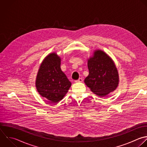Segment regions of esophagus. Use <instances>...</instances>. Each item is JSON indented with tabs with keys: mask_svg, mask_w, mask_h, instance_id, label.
Instances as JSON below:
<instances>
[{
	"mask_svg": "<svg viewBox=\"0 0 147 147\" xmlns=\"http://www.w3.org/2000/svg\"><path fill=\"white\" fill-rule=\"evenodd\" d=\"M83 81V79H82V78H79L78 80H75V82H76V83H78V82H82Z\"/></svg>",
	"mask_w": 147,
	"mask_h": 147,
	"instance_id": "esophagus-1",
	"label": "esophagus"
}]
</instances>
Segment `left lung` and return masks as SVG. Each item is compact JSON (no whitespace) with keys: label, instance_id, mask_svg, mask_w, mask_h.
Listing matches in <instances>:
<instances>
[{"label":"left lung","instance_id":"obj_1","mask_svg":"<svg viewBox=\"0 0 147 147\" xmlns=\"http://www.w3.org/2000/svg\"><path fill=\"white\" fill-rule=\"evenodd\" d=\"M88 75L84 83L91 91L100 97L114 91L119 84L117 68L112 59L103 51L95 50L87 60Z\"/></svg>","mask_w":147,"mask_h":147}]
</instances>
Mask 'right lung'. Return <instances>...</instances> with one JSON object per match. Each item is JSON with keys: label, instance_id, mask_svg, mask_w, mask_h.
<instances>
[{"label": "right lung", "instance_id": "add662e5", "mask_svg": "<svg viewBox=\"0 0 147 147\" xmlns=\"http://www.w3.org/2000/svg\"><path fill=\"white\" fill-rule=\"evenodd\" d=\"M61 58L56 52L49 53L43 60L37 72L36 87L39 94L50 103L61 100L71 86L60 68Z\"/></svg>", "mask_w": 147, "mask_h": 147}]
</instances>
